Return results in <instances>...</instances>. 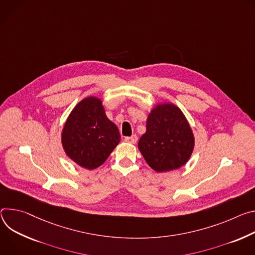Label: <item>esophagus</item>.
I'll use <instances>...</instances> for the list:
<instances>
[{
	"label": "esophagus",
	"mask_w": 255,
	"mask_h": 255,
	"mask_svg": "<svg viewBox=\"0 0 255 255\" xmlns=\"http://www.w3.org/2000/svg\"><path fill=\"white\" fill-rule=\"evenodd\" d=\"M125 139H126V142H128V143L135 144L136 140H137V136H136L135 134H132V135H130V136H127Z\"/></svg>",
	"instance_id": "obj_1"
}]
</instances>
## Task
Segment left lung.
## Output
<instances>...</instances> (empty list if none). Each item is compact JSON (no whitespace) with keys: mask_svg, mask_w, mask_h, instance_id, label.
<instances>
[{"mask_svg":"<svg viewBox=\"0 0 255 255\" xmlns=\"http://www.w3.org/2000/svg\"><path fill=\"white\" fill-rule=\"evenodd\" d=\"M138 150L156 172L184 166L194 149V134L181 109L171 102L157 103L148 115Z\"/></svg>","mask_w":255,"mask_h":255,"instance_id":"8db88e82","label":"left lung"}]
</instances>
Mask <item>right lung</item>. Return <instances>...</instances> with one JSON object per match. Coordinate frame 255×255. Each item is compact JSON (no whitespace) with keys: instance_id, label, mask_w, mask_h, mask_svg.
<instances>
[{"instance_id":"obj_1","label":"right lung","mask_w":255,"mask_h":255,"mask_svg":"<svg viewBox=\"0 0 255 255\" xmlns=\"http://www.w3.org/2000/svg\"><path fill=\"white\" fill-rule=\"evenodd\" d=\"M66 155L82 168L101 166L121 142L118 127L105 115L97 96L82 99L69 115L61 134Z\"/></svg>"}]
</instances>
